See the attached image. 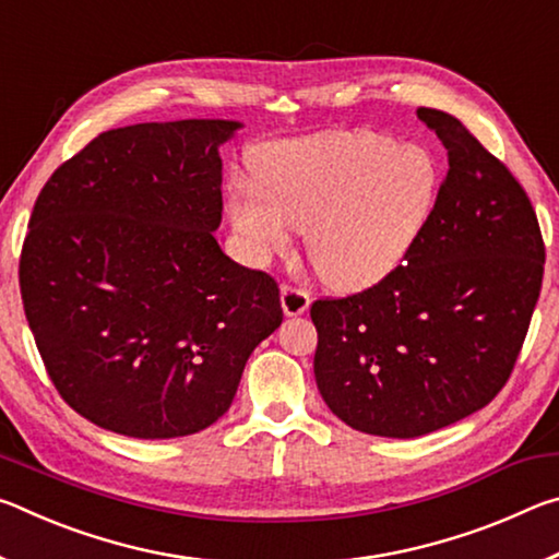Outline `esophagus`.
Here are the masks:
<instances>
[{
	"label": "esophagus",
	"mask_w": 559,
	"mask_h": 559,
	"mask_svg": "<svg viewBox=\"0 0 559 559\" xmlns=\"http://www.w3.org/2000/svg\"><path fill=\"white\" fill-rule=\"evenodd\" d=\"M281 306L286 316H302L310 306V293L306 288L296 286H283L281 288Z\"/></svg>",
	"instance_id": "34e87169"
}]
</instances>
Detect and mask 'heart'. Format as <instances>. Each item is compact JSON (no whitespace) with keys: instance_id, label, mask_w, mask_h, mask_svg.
<instances>
[{"instance_id":"heart-1","label":"heart","mask_w":559,"mask_h":559,"mask_svg":"<svg viewBox=\"0 0 559 559\" xmlns=\"http://www.w3.org/2000/svg\"><path fill=\"white\" fill-rule=\"evenodd\" d=\"M253 182L229 185V219L257 263L283 257L293 229L333 288L380 283L419 239L439 194L427 147L382 132H323L271 143L251 155Z\"/></svg>"}]
</instances>
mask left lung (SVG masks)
I'll return each mask as SVG.
<instances>
[{
	"label": "left lung",
	"instance_id": "1",
	"mask_svg": "<svg viewBox=\"0 0 559 559\" xmlns=\"http://www.w3.org/2000/svg\"><path fill=\"white\" fill-rule=\"evenodd\" d=\"M449 173L402 266L345 298H318L316 382L357 431L414 439L484 409L523 349L545 243L513 173L449 112L419 108Z\"/></svg>",
	"mask_w": 559,
	"mask_h": 559
}]
</instances>
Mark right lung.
<instances>
[{
  "label": "right lung",
  "mask_w": 559,
  "mask_h": 559,
  "mask_svg": "<svg viewBox=\"0 0 559 559\" xmlns=\"http://www.w3.org/2000/svg\"><path fill=\"white\" fill-rule=\"evenodd\" d=\"M241 122L100 132L56 169L19 259L24 313L63 402L132 439L197 433L281 325L278 283L219 249L222 157Z\"/></svg>",
  "instance_id": "1"
}]
</instances>
